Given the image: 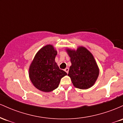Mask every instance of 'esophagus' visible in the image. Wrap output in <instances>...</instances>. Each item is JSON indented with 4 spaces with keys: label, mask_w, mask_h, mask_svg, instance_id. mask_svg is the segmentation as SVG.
I'll return each mask as SVG.
<instances>
[{
    "label": "esophagus",
    "mask_w": 123,
    "mask_h": 123,
    "mask_svg": "<svg viewBox=\"0 0 123 123\" xmlns=\"http://www.w3.org/2000/svg\"><path fill=\"white\" fill-rule=\"evenodd\" d=\"M65 71L67 73H68V72H69V68H66L65 69Z\"/></svg>",
    "instance_id": "obj_1"
}]
</instances>
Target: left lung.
Here are the masks:
<instances>
[{
    "label": "left lung",
    "mask_w": 123,
    "mask_h": 123,
    "mask_svg": "<svg viewBox=\"0 0 123 123\" xmlns=\"http://www.w3.org/2000/svg\"><path fill=\"white\" fill-rule=\"evenodd\" d=\"M70 58L72 65L68 75L76 88L86 90L94 85L99 76V68L95 59L85 47L77 50H66Z\"/></svg>",
    "instance_id": "1"
}]
</instances>
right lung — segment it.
I'll use <instances>...</instances> for the list:
<instances>
[{
    "label": "right lung",
    "mask_w": 123,
    "mask_h": 123,
    "mask_svg": "<svg viewBox=\"0 0 123 123\" xmlns=\"http://www.w3.org/2000/svg\"><path fill=\"white\" fill-rule=\"evenodd\" d=\"M57 54L52 45H47L37 52L29 67V76L32 84L43 92H50L57 88L61 79L67 75L55 61Z\"/></svg>",
    "instance_id": "add662e5"
}]
</instances>
